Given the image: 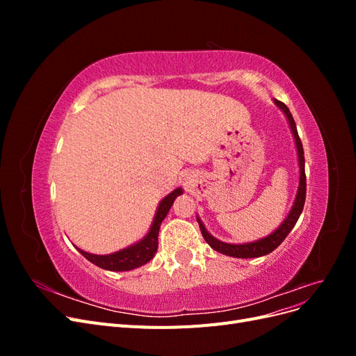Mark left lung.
Listing matches in <instances>:
<instances>
[{"instance_id":"obj_1","label":"left lung","mask_w":356,"mask_h":356,"mask_svg":"<svg viewBox=\"0 0 356 356\" xmlns=\"http://www.w3.org/2000/svg\"><path fill=\"white\" fill-rule=\"evenodd\" d=\"M275 105L277 106L279 110H281L289 124L291 129V134L294 136V143H296V148H297V157H298V168H300V179H298V188H297V195L293 203V208H291L289 213L284 218V221L279 224V227L272 232L270 234H267L266 238L261 239H257L254 242H246V243H227V242H222L217 238H213V236L204 227V224L202 222V220L199 218L197 215V222H199V227L202 232V236L204 238V241L208 242V245L215 250L217 252H221L224 255H229V257H234V258H257V257H263L270 254L272 251H275L276 248L284 242V239L288 236V233L294 229L296 222L300 218V213L303 212V207H305V200H306V174H305V152H303V144L300 141V136L297 132V126L293 115H291L288 106L277 101L273 99Z\"/></svg>"}]
</instances>
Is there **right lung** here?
<instances>
[{"mask_svg": "<svg viewBox=\"0 0 356 356\" xmlns=\"http://www.w3.org/2000/svg\"><path fill=\"white\" fill-rule=\"evenodd\" d=\"M179 195H182L181 187L175 188L174 191H170L168 196H165L160 200L159 207L156 209V213H154L153 222H152V225H149V230L141 241L129 245L120 251L113 252V254H106V255L90 254V252H86V251L80 250V248H77V246L75 248H77L79 252L84 258H88L90 263L104 268V270L127 272V270H134V268H136V267H141V266L147 264L154 257V254L157 251L160 224L166 218L170 207L174 204V200Z\"/></svg>", "mask_w": 356, "mask_h": 356, "instance_id": "1", "label": "right lung"}]
</instances>
